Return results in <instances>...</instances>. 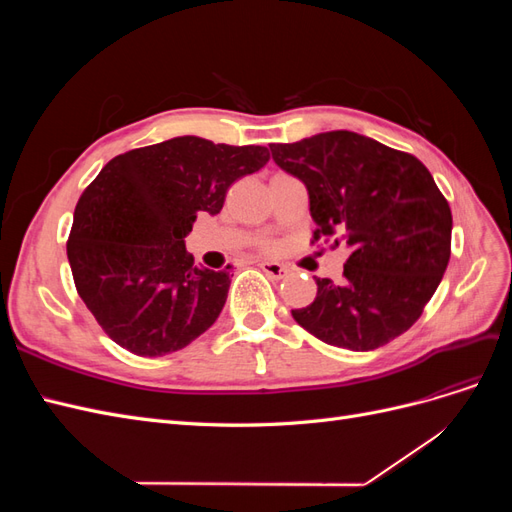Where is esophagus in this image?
<instances>
[{
	"instance_id": "obj_1",
	"label": "esophagus",
	"mask_w": 512,
	"mask_h": 512,
	"mask_svg": "<svg viewBox=\"0 0 512 512\" xmlns=\"http://www.w3.org/2000/svg\"><path fill=\"white\" fill-rule=\"evenodd\" d=\"M260 269L265 271L269 277H273V280H284V277H288L290 269L280 265V262H260Z\"/></svg>"
}]
</instances>
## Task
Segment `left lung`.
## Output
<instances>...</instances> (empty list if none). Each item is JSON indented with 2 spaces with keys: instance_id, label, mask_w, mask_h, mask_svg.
<instances>
[{
  "instance_id": "left-lung-1",
  "label": "left lung",
  "mask_w": 512,
  "mask_h": 512,
  "mask_svg": "<svg viewBox=\"0 0 512 512\" xmlns=\"http://www.w3.org/2000/svg\"><path fill=\"white\" fill-rule=\"evenodd\" d=\"M269 147L305 183L312 243L333 237L350 247L344 280H316V299L292 318L320 342L356 352L406 333L451 258V207L425 164L348 130Z\"/></svg>"
}]
</instances>
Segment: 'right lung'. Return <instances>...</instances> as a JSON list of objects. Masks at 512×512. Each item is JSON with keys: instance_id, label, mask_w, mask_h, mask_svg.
<instances>
[{"instance_id": "right-lung-1", "label": "right lung", "mask_w": 512, "mask_h": 512, "mask_svg": "<svg viewBox=\"0 0 512 512\" xmlns=\"http://www.w3.org/2000/svg\"><path fill=\"white\" fill-rule=\"evenodd\" d=\"M267 162V147L179 136L121 153L87 185L66 250L76 292L115 344L164 356L218 320L230 265L194 267L183 239L198 213H220L230 185Z\"/></svg>"}]
</instances>
